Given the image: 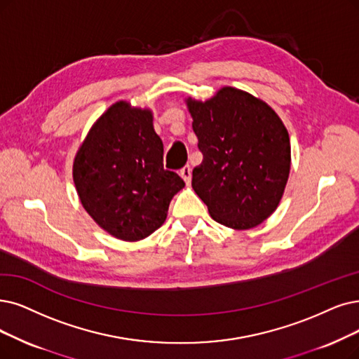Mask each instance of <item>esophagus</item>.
Masks as SVG:
<instances>
[{
	"mask_svg": "<svg viewBox=\"0 0 359 359\" xmlns=\"http://www.w3.org/2000/svg\"><path fill=\"white\" fill-rule=\"evenodd\" d=\"M180 175H181V178L184 180L185 184L190 185V184H191V168H190V165H185V166L180 170Z\"/></svg>",
	"mask_w": 359,
	"mask_h": 359,
	"instance_id": "esophagus-1",
	"label": "esophagus"
}]
</instances>
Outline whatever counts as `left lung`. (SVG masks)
<instances>
[{"label": "left lung", "instance_id": "left-lung-1", "mask_svg": "<svg viewBox=\"0 0 359 359\" xmlns=\"http://www.w3.org/2000/svg\"><path fill=\"white\" fill-rule=\"evenodd\" d=\"M203 161L193 169L191 187L210 217L233 229H249L276 212L290 174V138L264 100L224 87L206 102L191 97Z\"/></svg>", "mask_w": 359, "mask_h": 359}]
</instances>
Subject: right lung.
<instances>
[{"mask_svg":"<svg viewBox=\"0 0 359 359\" xmlns=\"http://www.w3.org/2000/svg\"><path fill=\"white\" fill-rule=\"evenodd\" d=\"M83 209L106 233L138 241L161 228L184 181L163 168V142L153 111L116 102L100 116L74 159Z\"/></svg>","mask_w":359,"mask_h":359,"instance_id":"1","label":"right lung"}]
</instances>
